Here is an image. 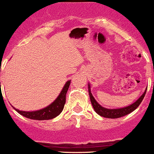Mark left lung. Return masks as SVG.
<instances>
[{
	"mask_svg": "<svg viewBox=\"0 0 154 154\" xmlns=\"http://www.w3.org/2000/svg\"><path fill=\"white\" fill-rule=\"evenodd\" d=\"M146 91L147 89L145 90V91L144 92V94L136 100L134 103H132L130 106H127V107L121 108V109H106V108L103 107V106H100L98 103L97 102V100L94 99V97H93L92 94H91V87H90V84H88V92H89V96L90 99H91V104H92L93 107H94L95 112L98 114L99 115L102 117H104V118H121L123 116H125V115H128V114L131 113L132 112H133L135 109H136L139 106V105L141 104V101L144 99V96H145Z\"/></svg>",
	"mask_w": 154,
	"mask_h": 154,
	"instance_id": "8db88e82",
	"label": "left lung"
}]
</instances>
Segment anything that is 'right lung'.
I'll return each instance as SVG.
<instances>
[{
    "label": "right lung",
    "instance_id": "add662e5",
    "mask_svg": "<svg viewBox=\"0 0 154 154\" xmlns=\"http://www.w3.org/2000/svg\"><path fill=\"white\" fill-rule=\"evenodd\" d=\"M69 85H70V80L67 81L66 82L64 87L63 88L61 92L60 93L57 99L52 103H51L49 106L44 108V109L38 111H34V112L20 111L17 109H15L13 106V109H15V110L18 113L22 115V116L32 120L44 121V120L53 119L55 117H57V115H60L62 111H63L65 103H66V94L69 87Z\"/></svg>",
    "mask_w": 154,
    "mask_h": 154
}]
</instances>
